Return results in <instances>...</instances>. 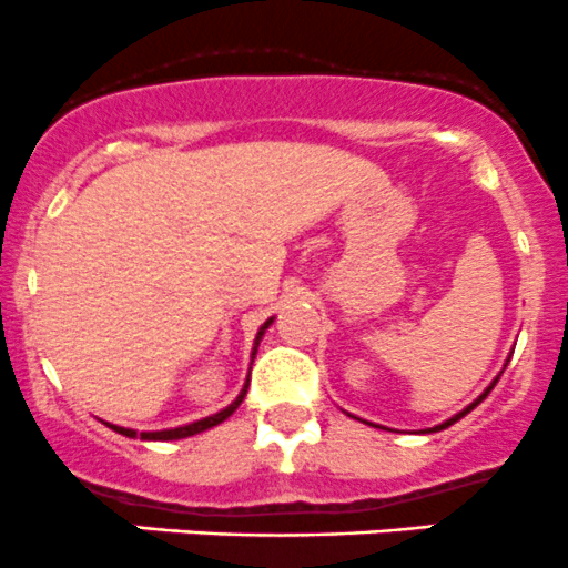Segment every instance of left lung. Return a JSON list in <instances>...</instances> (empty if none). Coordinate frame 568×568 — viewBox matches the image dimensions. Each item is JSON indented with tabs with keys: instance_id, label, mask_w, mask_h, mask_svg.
Returning <instances> with one entry per match:
<instances>
[{
	"instance_id": "obj_1",
	"label": "left lung",
	"mask_w": 568,
	"mask_h": 568,
	"mask_svg": "<svg viewBox=\"0 0 568 568\" xmlns=\"http://www.w3.org/2000/svg\"><path fill=\"white\" fill-rule=\"evenodd\" d=\"M508 362H510V358H508ZM508 362H505V367H508ZM505 367H503V369H505ZM499 375H503V373H499ZM499 375H497V378H494V381H491V384H488V386H486V389H483V395H480V397H475V400H473V403H469V406H467V408H462V412H458V414H456V417L445 419V423L434 425V428H425V430H423V434H436V430H445V428H450V425H453V423H458V419H462V417H467V414H469V412H473V408H475V406H480V403H483V400H486V397H488V392H491V389H494V384H497V381H499ZM375 428H378V425H375Z\"/></svg>"
}]
</instances>
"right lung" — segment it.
I'll return each instance as SVG.
<instances>
[{
    "label": "right lung",
    "mask_w": 568,
    "mask_h": 568,
    "mask_svg": "<svg viewBox=\"0 0 568 568\" xmlns=\"http://www.w3.org/2000/svg\"><path fill=\"white\" fill-rule=\"evenodd\" d=\"M273 320H276V317H267L265 323L260 325V331H256L254 347H251V364H254V358H256V351H260V342H262V336H265V331L271 328V325H273ZM248 384H251V378H245V384H243V389H240V395L234 397V400L229 403L226 408H221V412H217V414H210V417H204V419H195V423H190V425H179V428H165V430H143V434H138V430H134V428H121V425H112V423H104V425H106V428H112V430H115V434L126 436V439H138V436H140V439H143V442H173V439H187V436L204 434V430L215 428V425H221L223 419H229V417H232V414L237 412V408H240V403H243L245 392H248Z\"/></svg>",
    "instance_id": "obj_1"
}]
</instances>
